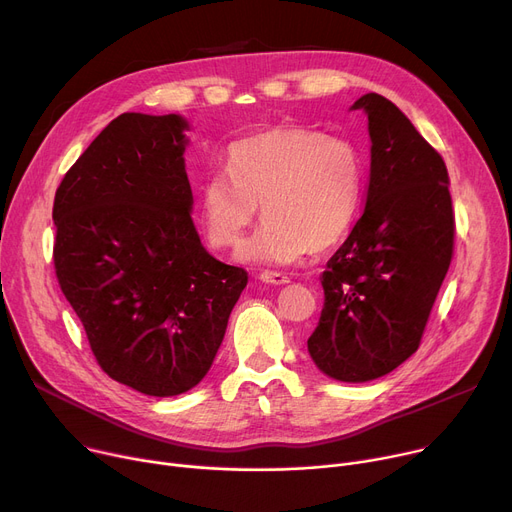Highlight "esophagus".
Returning <instances> with one entry per match:
<instances>
[{"mask_svg": "<svg viewBox=\"0 0 512 512\" xmlns=\"http://www.w3.org/2000/svg\"><path fill=\"white\" fill-rule=\"evenodd\" d=\"M259 280L265 282V284H276V286L290 282V278H288L286 274H282V272H270V270L261 272V274H259Z\"/></svg>", "mask_w": 512, "mask_h": 512, "instance_id": "34e87169", "label": "esophagus"}]
</instances>
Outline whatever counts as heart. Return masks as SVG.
<instances>
[{
  "mask_svg": "<svg viewBox=\"0 0 512 512\" xmlns=\"http://www.w3.org/2000/svg\"><path fill=\"white\" fill-rule=\"evenodd\" d=\"M226 174L199 188V224L215 251H236L257 218L261 230L242 259L261 265L297 261L334 247L351 230L365 174L357 149L307 128H278L230 145Z\"/></svg>",
  "mask_w": 512,
  "mask_h": 512,
  "instance_id": "obj_1",
  "label": "heart"
}]
</instances>
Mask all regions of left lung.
I'll return each mask as SVG.
<instances>
[{"mask_svg": "<svg viewBox=\"0 0 512 512\" xmlns=\"http://www.w3.org/2000/svg\"><path fill=\"white\" fill-rule=\"evenodd\" d=\"M371 168L365 209L330 257L324 309L309 355L340 382H369L421 342L454 251V211L442 155L398 107L367 93Z\"/></svg>", "mask_w": 512, "mask_h": 512, "instance_id": "left-lung-1", "label": "left lung"}]
</instances>
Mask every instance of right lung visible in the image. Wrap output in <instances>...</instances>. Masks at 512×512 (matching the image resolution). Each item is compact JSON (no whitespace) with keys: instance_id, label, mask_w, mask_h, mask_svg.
I'll return each mask as SVG.
<instances>
[{"instance_id":"obj_1","label":"right lung","mask_w":512,"mask_h":512,"mask_svg":"<svg viewBox=\"0 0 512 512\" xmlns=\"http://www.w3.org/2000/svg\"><path fill=\"white\" fill-rule=\"evenodd\" d=\"M176 116L122 114L66 172L53 267L99 367L149 396L197 386L249 274L211 257L191 220Z\"/></svg>"}]
</instances>
